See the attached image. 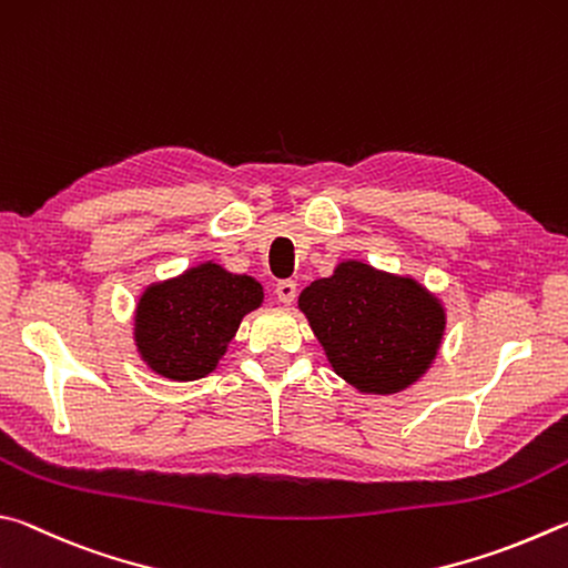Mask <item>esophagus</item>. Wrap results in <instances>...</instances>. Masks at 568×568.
Instances as JSON below:
<instances>
[{
    "instance_id": "1",
    "label": "esophagus",
    "mask_w": 568,
    "mask_h": 568,
    "mask_svg": "<svg viewBox=\"0 0 568 568\" xmlns=\"http://www.w3.org/2000/svg\"><path fill=\"white\" fill-rule=\"evenodd\" d=\"M274 294L282 304H292L296 300V282H292V278H282V282L276 284Z\"/></svg>"
}]
</instances>
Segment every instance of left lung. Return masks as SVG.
Returning a JSON list of instances; mask_svg holds the SVG:
<instances>
[{
  "label": "left lung",
  "instance_id": "left-lung-1",
  "mask_svg": "<svg viewBox=\"0 0 568 568\" xmlns=\"http://www.w3.org/2000/svg\"><path fill=\"white\" fill-rule=\"evenodd\" d=\"M334 372L359 392L394 394L429 369L444 336V310L414 278L344 262L300 296Z\"/></svg>",
  "mask_w": 568,
  "mask_h": 568
}]
</instances>
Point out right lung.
Wrapping results in <instances>:
<instances>
[{
    "label": "right lung",
    "mask_w": 568,
    "mask_h": 568,
    "mask_svg": "<svg viewBox=\"0 0 568 568\" xmlns=\"http://www.w3.org/2000/svg\"><path fill=\"white\" fill-rule=\"evenodd\" d=\"M262 284L202 264L154 284L136 306V349L156 374L192 382L214 369L244 314L262 304Z\"/></svg>",
    "instance_id": "add662e5"
}]
</instances>
